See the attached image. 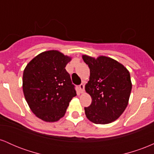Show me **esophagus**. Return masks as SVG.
<instances>
[{
  "label": "esophagus",
  "mask_w": 154,
  "mask_h": 154,
  "mask_svg": "<svg viewBox=\"0 0 154 154\" xmlns=\"http://www.w3.org/2000/svg\"><path fill=\"white\" fill-rule=\"evenodd\" d=\"M79 91H80L81 93H84V88H85V85H83V84L79 85Z\"/></svg>",
  "instance_id": "1"
}]
</instances>
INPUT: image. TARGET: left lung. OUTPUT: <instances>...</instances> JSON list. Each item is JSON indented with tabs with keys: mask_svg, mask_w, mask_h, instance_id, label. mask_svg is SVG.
Instances as JSON below:
<instances>
[{
	"mask_svg": "<svg viewBox=\"0 0 154 154\" xmlns=\"http://www.w3.org/2000/svg\"><path fill=\"white\" fill-rule=\"evenodd\" d=\"M90 69V78L85 86L92 103L85 107L86 117L95 124L115 121L128 106L132 90L130 72L123 64L105 56L82 55Z\"/></svg>",
	"mask_w": 154,
	"mask_h": 154,
	"instance_id": "8db88e82",
	"label": "left lung"
}]
</instances>
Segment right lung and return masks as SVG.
Returning <instances> with one entry per match:
<instances>
[{
    "label": "right lung",
    "instance_id": "1",
    "mask_svg": "<svg viewBox=\"0 0 154 154\" xmlns=\"http://www.w3.org/2000/svg\"><path fill=\"white\" fill-rule=\"evenodd\" d=\"M71 60L72 57L59 51H46L35 56L24 69V98L33 114L44 122L59 121L77 95L65 69Z\"/></svg>",
    "mask_w": 154,
    "mask_h": 154
}]
</instances>
